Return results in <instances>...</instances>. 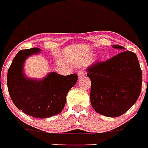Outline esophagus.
<instances>
[{
    "mask_svg": "<svg viewBox=\"0 0 148 148\" xmlns=\"http://www.w3.org/2000/svg\"><path fill=\"white\" fill-rule=\"evenodd\" d=\"M77 76H78L79 78H81L83 76H85L84 71H83V70H80V71H78V73H77Z\"/></svg>",
    "mask_w": 148,
    "mask_h": 148,
    "instance_id": "esophagus-1",
    "label": "esophagus"
}]
</instances>
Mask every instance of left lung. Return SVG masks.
Segmentation results:
<instances>
[{"mask_svg": "<svg viewBox=\"0 0 148 148\" xmlns=\"http://www.w3.org/2000/svg\"><path fill=\"white\" fill-rule=\"evenodd\" d=\"M122 52L105 62L86 68L91 80L90 103L97 113L116 118L127 112L140 96L142 71L137 56L121 45Z\"/></svg>", "mask_w": 148, "mask_h": 148, "instance_id": "left-lung-1", "label": "left lung"}]
</instances>
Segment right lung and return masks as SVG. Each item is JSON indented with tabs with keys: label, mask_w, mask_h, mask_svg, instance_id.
Masks as SVG:
<instances>
[{
	"label": "right lung",
	"mask_w": 148,
	"mask_h": 148,
	"mask_svg": "<svg viewBox=\"0 0 148 148\" xmlns=\"http://www.w3.org/2000/svg\"><path fill=\"white\" fill-rule=\"evenodd\" d=\"M40 52L36 48L18 52L8 71L7 85L10 98L18 109L34 118H46L62 112L67 94L75 85L77 75L51 72L42 79L27 77L25 60Z\"/></svg>",
	"instance_id": "add662e5"
}]
</instances>
